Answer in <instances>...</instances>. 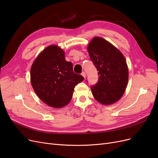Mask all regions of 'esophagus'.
<instances>
[{
	"label": "esophagus",
	"mask_w": 158,
	"mask_h": 158,
	"mask_svg": "<svg viewBox=\"0 0 158 158\" xmlns=\"http://www.w3.org/2000/svg\"><path fill=\"white\" fill-rule=\"evenodd\" d=\"M82 74V76H83V77H84V78H85V76H86V74L85 73V72H83V73H82V74Z\"/></svg>",
	"instance_id": "1"
}]
</instances>
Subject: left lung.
I'll return each instance as SVG.
<instances>
[{"label": "left lung", "mask_w": 158, "mask_h": 158, "mask_svg": "<svg viewBox=\"0 0 158 158\" xmlns=\"http://www.w3.org/2000/svg\"><path fill=\"white\" fill-rule=\"evenodd\" d=\"M87 50L99 76L96 85L91 87L94 98L105 106L116 103L127 87L128 68L125 56L116 47L101 37H93Z\"/></svg>", "instance_id": "1"}]
</instances>
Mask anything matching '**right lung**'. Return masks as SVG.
<instances>
[{
    "mask_svg": "<svg viewBox=\"0 0 158 158\" xmlns=\"http://www.w3.org/2000/svg\"><path fill=\"white\" fill-rule=\"evenodd\" d=\"M65 52L56 45L47 46L31 66L30 81L35 93L43 102L59 109L68 105L74 87L84 77L73 72V64L65 60Z\"/></svg>",
    "mask_w": 158,
    "mask_h": 158,
    "instance_id": "obj_1",
    "label": "right lung"
}]
</instances>
